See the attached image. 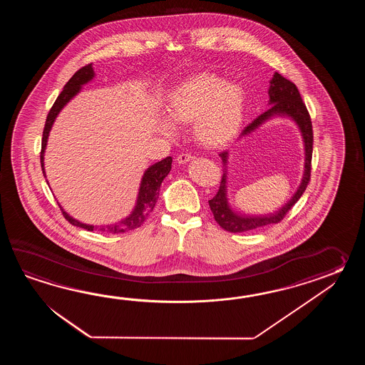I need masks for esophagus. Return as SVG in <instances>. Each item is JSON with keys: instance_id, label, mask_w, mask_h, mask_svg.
I'll return each mask as SVG.
<instances>
[{"instance_id": "obj_1", "label": "esophagus", "mask_w": 365, "mask_h": 365, "mask_svg": "<svg viewBox=\"0 0 365 365\" xmlns=\"http://www.w3.org/2000/svg\"><path fill=\"white\" fill-rule=\"evenodd\" d=\"M194 156L190 155V154H187V153H182V154H180L179 156H178V163L179 164H185L187 163V162H190V160H193Z\"/></svg>"}]
</instances>
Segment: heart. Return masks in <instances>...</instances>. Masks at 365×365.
<instances>
[{
  "label": "heart",
  "mask_w": 365,
  "mask_h": 365,
  "mask_svg": "<svg viewBox=\"0 0 365 365\" xmlns=\"http://www.w3.org/2000/svg\"><path fill=\"white\" fill-rule=\"evenodd\" d=\"M245 95L240 86L225 78L200 73L176 86L168 96L167 110L173 121L194 123L195 137L207 148L225 146L237 135L244 120ZM159 116L156 128L165 135L176 134V125Z\"/></svg>",
  "instance_id": "obj_1"
}]
</instances>
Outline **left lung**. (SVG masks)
<instances>
[{
  "label": "left lung",
  "mask_w": 365,
  "mask_h": 365,
  "mask_svg": "<svg viewBox=\"0 0 365 365\" xmlns=\"http://www.w3.org/2000/svg\"><path fill=\"white\" fill-rule=\"evenodd\" d=\"M269 96H270L269 104L272 107L264 112L262 115L257 117L255 121H252V124H249L242 130L241 137H245L250 133L255 132L261 125L272 117L279 116L291 118L297 125L299 130L302 133V137H303L304 151H305L303 179H302V182L297 187L295 194L291 197V200L278 211H275L272 214H264V215L240 214V212L235 211L231 207V205L228 203V197H227L228 151L220 153L219 156L222 158V163H223V176H222L219 190L215 194V197L210 200L209 205L217 225H220L222 228H225V231H228V232H247V231H253V230L261 228L264 225L279 223L296 202L300 200V197L303 195L307 189V185L309 184L312 153H313V130H312L309 112L305 107L295 83H292L291 81L280 76L279 73H275L270 81Z\"/></svg>",
  "instance_id": "1"
}]
</instances>
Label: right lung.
Returning a JSON list of instances; mask_svg holds the SVG:
<instances>
[{
  "instance_id": "right-lung-1",
  "label": "right lung",
  "mask_w": 365,
  "mask_h": 365,
  "mask_svg": "<svg viewBox=\"0 0 365 365\" xmlns=\"http://www.w3.org/2000/svg\"><path fill=\"white\" fill-rule=\"evenodd\" d=\"M93 77H95V73H93V63H88V65H86L83 68L78 70L77 73L70 78L69 82L63 86V90L58 95V98L56 99L55 104L52 106V108H51L49 113H48L46 126H44V130H43L41 153H40V163H41V170H43V173H44V178H46L44 153H46V148H47L49 132H51V129L53 126L56 117L58 116L61 109L81 91L82 86L88 83ZM171 156L165 158V159L158 162V163L150 165L148 170L145 171V173H143L142 180H140L138 197H137V202H135V206H134L132 212L129 214V217H126L123 220L113 223V225H86V223H82V222H79L77 219L70 217L66 211H63L60 203H58V206H60L65 219L70 222V225H77L79 228H83V230H87V231L98 230V231H101V232L107 233H121L132 231V230L138 228L146 220L148 214L155 207L156 201L159 198L160 185H162L163 180L167 178V175L171 171Z\"/></svg>"
}]
</instances>
